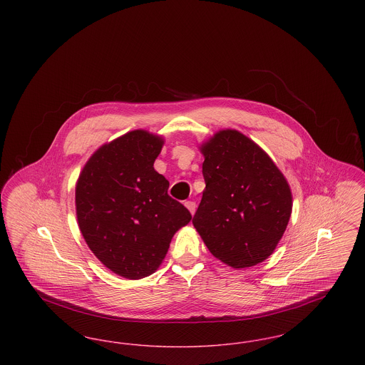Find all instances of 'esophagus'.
<instances>
[{"mask_svg":"<svg viewBox=\"0 0 365 365\" xmlns=\"http://www.w3.org/2000/svg\"><path fill=\"white\" fill-rule=\"evenodd\" d=\"M185 205H186V208L190 210L191 215H194V213H195V208H197V205H195V202H194V201H186V202H185Z\"/></svg>","mask_w":365,"mask_h":365,"instance_id":"obj_1","label":"esophagus"}]
</instances>
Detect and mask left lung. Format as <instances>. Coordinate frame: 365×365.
Instances as JSON below:
<instances>
[{
  "instance_id": "8db88e82",
  "label": "left lung",
  "mask_w": 365,
  "mask_h": 365,
  "mask_svg": "<svg viewBox=\"0 0 365 365\" xmlns=\"http://www.w3.org/2000/svg\"><path fill=\"white\" fill-rule=\"evenodd\" d=\"M205 190L192 225L209 252L241 269L267 260L289 225L293 195L277 164L237 130L200 146Z\"/></svg>"
}]
</instances>
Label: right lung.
<instances>
[{"instance_id":"add662e5","label":"right lung","mask_w":365,"mask_h":365,"mask_svg":"<svg viewBox=\"0 0 365 365\" xmlns=\"http://www.w3.org/2000/svg\"><path fill=\"white\" fill-rule=\"evenodd\" d=\"M161 135L134 130L98 148L75 187L78 226L94 256L125 279L152 275L190 212L168 195L153 164Z\"/></svg>"}]
</instances>
